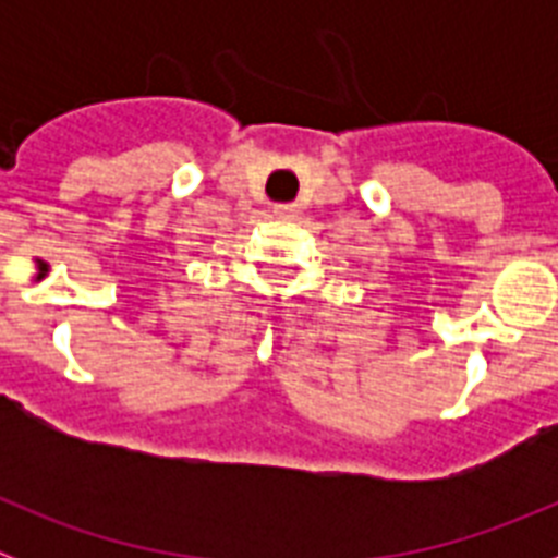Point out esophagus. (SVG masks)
I'll return each mask as SVG.
<instances>
[{
    "instance_id": "1",
    "label": "esophagus",
    "mask_w": 558,
    "mask_h": 558,
    "mask_svg": "<svg viewBox=\"0 0 558 558\" xmlns=\"http://www.w3.org/2000/svg\"><path fill=\"white\" fill-rule=\"evenodd\" d=\"M274 215H276V218L290 220V218H295V215H299V206H295V204H276Z\"/></svg>"
}]
</instances>
